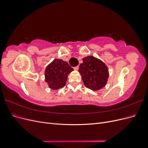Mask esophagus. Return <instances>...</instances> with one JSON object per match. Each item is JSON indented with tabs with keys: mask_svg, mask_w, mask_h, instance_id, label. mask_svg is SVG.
Wrapping results in <instances>:
<instances>
[{
	"mask_svg": "<svg viewBox=\"0 0 148 148\" xmlns=\"http://www.w3.org/2000/svg\"><path fill=\"white\" fill-rule=\"evenodd\" d=\"M78 69H79V66H77L74 67V70H78Z\"/></svg>",
	"mask_w": 148,
	"mask_h": 148,
	"instance_id": "esophagus-1",
	"label": "esophagus"
}]
</instances>
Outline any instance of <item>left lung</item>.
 <instances>
[{"mask_svg": "<svg viewBox=\"0 0 148 148\" xmlns=\"http://www.w3.org/2000/svg\"><path fill=\"white\" fill-rule=\"evenodd\" d=\"M78 71L82 75L84 86L92 91L104 88L109 77V69L101 60L94 56H88L82 59Z\"/></svg>", "mask_w": 148, "mask_h": 148, "instance_id": "1", "label": "left lung"}]
</instances>
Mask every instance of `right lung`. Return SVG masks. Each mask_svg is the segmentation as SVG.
<instances>
[{
	"label": "right lung",
	"mask_w": 148,
	"mask_h": 148,
	"mask_svg": "<svg viewBox=\"0 0 148 148\" xmlns=\"http://www.w3.org/2000/svg\"><path fill=\"white\" fill-rule=\"evenodd\" d=\"M72 71L73 69L66 62L56 59L46 66L45 81L49 88L57 90L65 86L68 76Z\"/></svg>",
	"instance_id": "obj_1"
}]
</instances>
